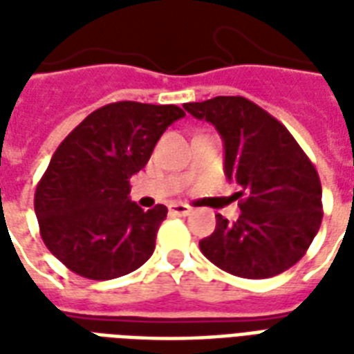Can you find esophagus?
Returning <instances> with one entry per match:
<instances>
[{
  "instance_id": "34e87169",
  "label": "esophagus",
  "mask_w": 354,
  "mask_h": 354,
  "mask_svg": "<svg viewBox=\"0 0 354 354\" xmlns=\"http://www.w3.org/2000/svg\"><path fill=\"white\" fill-rule=\"evenodd\" d=\"M189 212H192V208L187 207V205H172V207H170V214L172 216H182V218H184V216H187Z\"/></svg>"
}]
</instances>
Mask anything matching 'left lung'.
<instances>
[{
  "mask_svg": "<svg viewBox=\"0 0 354 354\" xmlns=\"http://www.w3.org/2000/svg\"><path fill=\"white\" fill-rule=\"evenodd\" d=\"M184 108L220 132L225 176L239 185L241 216L216 214L201 252L223 271L269 279L301 260L322 222L319 172L288 129L245 96H216Z\"/></svg>",
  "mask_w": 354,
  "mask_h": 354,
  "instance_id": "8db88e82",
  "label": "left lung"
}]
</instances>
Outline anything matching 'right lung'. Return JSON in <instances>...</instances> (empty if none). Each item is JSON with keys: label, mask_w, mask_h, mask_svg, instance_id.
<instances>
[{"label": "right lung", "mask_w": 354, "mask_h": 354, "mask_svg": "<svg viewBox=\"0 0 354 354\" xmlns=\"http://www.w3.org/2000/svg\"><path fill=\"white\" fill-rule=\"evenodd\" d=\"M184 115L174 104L113 102L62 140L35 187L34 208L43 243L70 271L109 281L149 260L169 210L157 205L144 212L132 203L131 178Z\"/></svg>", "instance_id": "1"}]
</instances>
